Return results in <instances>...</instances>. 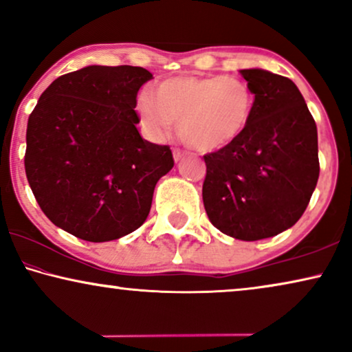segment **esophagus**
I'll return each instance as SVG.
<instances>
[{"instance_id": "obj_1", "label": "esophagus", "mask_w": 352, "mask_h": 352, "mask_svg": "<svg viewBox=\"0 0 352 352\" xmlns=\"http://www.w3.org/2000/svg\"><path fill=\"white\" fill-rule=\"evenodd\" d=\"M173 157H175V162H179L181 158L184 157V152L179 151V148H175V151H173Z\"/></svg>"}]
</instances>
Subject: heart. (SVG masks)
Here are the masks:
<instances>
[{
	"instance_id": "obj_1",
	"label": "heart",
	"mask_w": 352,
	"mask_h": 352,
	"mask_svg": "<svg viewBox=\"0 0 352 352\" xmlns=\"http://www.w3.org/2000/svg\"><path fill=\"white\" fill-rule=\"evenodd\" d=\"M254 93L239 76H177L163 81L153 96L139 102L141 120L153 138L177 129L186 141L205 152L234 144L248 128Z\"/></svg>"
}]
</instances>
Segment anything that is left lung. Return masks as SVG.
Masks as SVG:
<instances>
[{
	"label": "left lung",
	"instance_id": "obj_1",
	"mask_svg": "<svg viewBox=\"0 0 352 352\" xmlns=\"http://www.w3.org/2000/svg\"><path fill=\"white\" fill-rule=\"evenodd\" d=\"M254 112L237 141L206 153L204 205L214 228L239 240H261L292 228L319 179L317 126L290 78L240 70Z\"/></svg>",
	"mask_w": 352,
	"mask_h": 352
}]
</instances>
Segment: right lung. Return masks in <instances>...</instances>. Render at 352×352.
Wrapping results in <instances>:
<instances>
[{"label":"right lung","mask_w":352,"mask_h":352,"mask_svg":"<svg viewBox=\"0 0 352 352\" xmlns=\"http://www.w3.org/2000/svg\"><path fill=\"white\" fill-rule=\"evenodd\" d=\"M142 67L89 65L56 78L28 117L25 173L51 223L88 242L123 237L147 219L170 146L141 138Z\"/></svg>","instance_id":"obj_1"}]
</instances>
